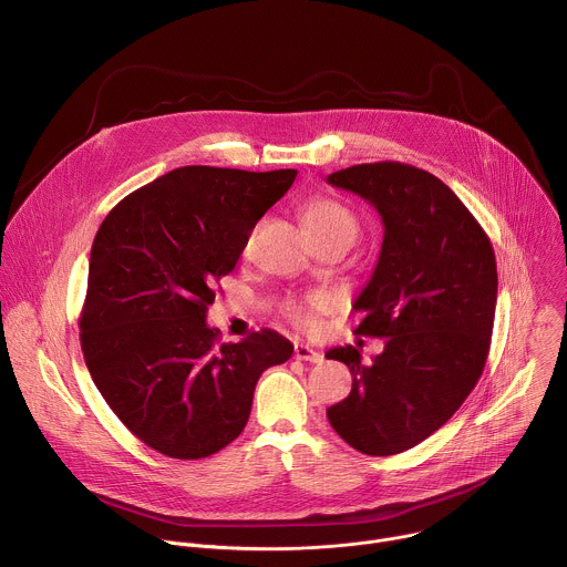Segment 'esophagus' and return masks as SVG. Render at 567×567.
<instances>
[{"label":"esophagus","instance_id":"1","mask_svg":"<svg viewBox=\"0 0 567 567\" xmlns=\"http://www.w3.org/2000/svg\"><path fill=\"white\" fill-rule=\"evenodd\" d=\"M293 355H296L298 360H307V362H322V353L316 351V349L309 347V344H302V342H296Z\"/></svg>","mask_w":567,"mask_h":567}]
</instances>
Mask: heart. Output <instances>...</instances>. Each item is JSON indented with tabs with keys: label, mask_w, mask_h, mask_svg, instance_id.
<instances>
[{
	"label": "heart",
	"mask_w": 567,
	"mask_h": 567,
	"mask_svg": "<svg viewBox=\"0 0 567 567\" xmlns=\"http://www.w3.org/2000/svg\"><path fill=\"white\" fill-rule=\"evenodd\" d=\"M302 225L311 238L347 236L353 240L358 234L355 216L344 205L329 200V198H316V200L307 203L305 212H302ZM320 309H322V298L311 296L302 302H289L287 316L296 324L309 327V324H313V318Z\"/></svg>",
	"instance_id": "obj_1"
}]
</instances>
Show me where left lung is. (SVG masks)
Here are the masks:
<instances>
[{"label": "left lung", "instance_id": "left-lung-1", "mask_svg": "<svg viewBox=\"0 0 567 567\" xmlns=\"http://www.w3.org/2000/svg\"><path fill=\"white\" fill-rule=\"evenodd\" d=\"M327 182L367 200L385 225L379 265L353 302L355 333L385 338V349L369 364L351 344L324 353L353 375L327 419L362 454H401L443 427L481 379L498 291L494 249L452 188L423 168L355 164Z\"/></svg>", "mask_w": 567, "mask_h": 567}]
</instances>
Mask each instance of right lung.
Instances as JSON below:
<instances>
[{
    "label": "right lung",
    "instance_id": "right-lung-1",
    "mask_svg": "<svg viewBox=\"0 0 567 567\" xmlns=\"http://www.w3.org/2000/svg\"><path fill=\"white\" fill-rule=\"evenodd\" d=\"M298 171L179 166L117 203L97 229L80 342L113 414L179 461L240 436L267 367L293 344L271 329L218 342L214 285L234 271L256 223Z\"/></svg>",
    "mask_w": 567,
    "mask_h": 567
}]
</instances>
